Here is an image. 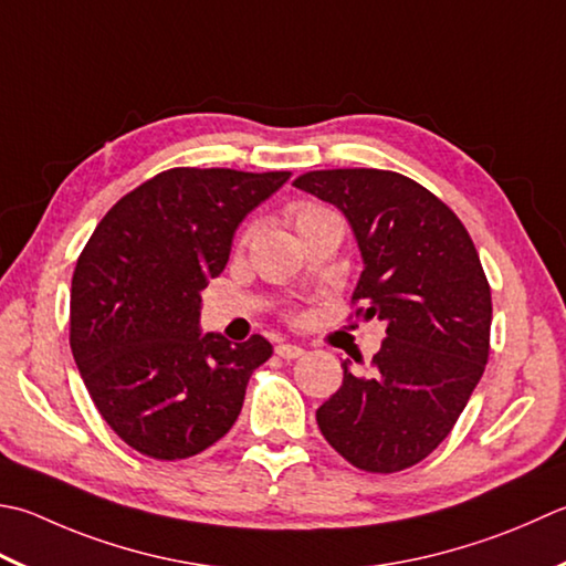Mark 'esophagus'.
<instances>
[{
  "mask_svg": "<svg viewBox=\"0 0 566 566\" xmlns=\"http://www.w3.org/2000/svg\"><path fill=\"white\" fill-rule=\"evenodd\" d=\"M274 353L284 360H296L304 356V348L302 346H294V343H280V346L274 348Z\"/></svg>",
  "mask_w": 566,
  "mask_h": 566,
  "instance_id": "esophagus-1",
  "label": "esophagus"
}]
</instances>
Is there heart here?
I'll use <instances>...</instances> for the list:
<instances>
[{
  "mask_svg": "<svg viewBox=\"0 0 566 566\" xmlns=\"http://www.w3.org/2000/svg\"><path fill=\"white\" fill-rule=\"evenodd\" d=\"M326 213H328V210L318 208V206H298L296 208V228L302 226V223H306V220L318 218V216H326Z\"/></svg>",
  "mask_w": 566,
  "mask_h": 566,
  "instance_id": "obj_1",
  "label": "heart"
}]
</instances>
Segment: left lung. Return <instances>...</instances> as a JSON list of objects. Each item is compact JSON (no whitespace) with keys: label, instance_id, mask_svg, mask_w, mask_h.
<instances>
[{"label":"left lung","instance_id":"left-lung-1","mask_svg":"<svg viewBox=\"0 0 566 566\" xmlns=\"http://www.w3.org/2000/svg\"><path fill=\"white\" fill-rule=\"evenodd\" d=\"M294 186L346 216L363 258L353 302L387 324L368 378L340 363L343 385L316 409L321 434L363 471L415 467L447 439L489 360L479 252L453 210L402 174L308 171Z\"/></svg>","mask_w":566,"mask_h":566}]
</instances>
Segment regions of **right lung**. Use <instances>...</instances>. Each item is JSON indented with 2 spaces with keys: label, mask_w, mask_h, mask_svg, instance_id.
<instances>
[{
  "label": "right lung",
  "mask_w": 566,
  "mask_h": 566,
  "mask_svg": "<svg viewBox=\"0 0 566 566\" xmlns=\"http://www.w3.org/2000/svg\"><path fill=\"white\" fill-rule=\"evenodd\" d=\"M290 171L169 169L107 210L77 258L71 350L97 412L144 457L188 459L226 437L268 338L201 331V292L250 210Z\"/></svg>",
  "instance_id": "1"
}]
</instances>
